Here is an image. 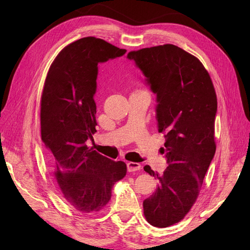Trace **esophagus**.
Listing matches in <instances>:
<instances>
[{
  "label": "esophagus",
  "mask_w": 250,
  "mask_h": 250,
  "mask_svg": "<svg viewBox=\"0 0 250 250\" xmlns=\"http://www.w3.org/2000/svg\"><path fill=\"white\" fill-rule=\"evenodd\" d=\"M141 169V165L139 163H133V162H128L127 163V170L128 172H134Z\"/></svg>",
  "instance_id": "esophagus-1"
}]
</instances>
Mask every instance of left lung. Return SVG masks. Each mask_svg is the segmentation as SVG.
Wrapping results in <instances>:
<instances>
[{"mask_svg":"<svg viewBox=\"0 0 250 250\" xmlns=\"http://www.w3.org/2000/svg\"><path fill=\"white\" fill-rule=\"evenodd\" d=\"M127 58L156 95L157 128L166 138L167 169L158 174L144 167L158 181L143 202L144 215L155 228H168L193 207L214 158L217 96L199 59L174 44L132 51Z\"/></svg>","mask_w":250,"mask_h":250,"instance_id":"8db88e82","label":"left lung"}]
</instances>
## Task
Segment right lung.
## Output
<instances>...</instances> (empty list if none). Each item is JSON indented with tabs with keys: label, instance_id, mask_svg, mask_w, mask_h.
I'll return each instance as SVG.
<instances>
[{
	"label": "right lung",
	"instance_id": "add662e5",
	"mask_svg": "<svg viewBox=\"0 0 250 250\" xmlns=\"http://www.w3.org/2000/svg\"><path fill=\"white\" fill-rule=\"evenodd\" d=\"M125 53L103 40L83 37L62 50L44 81L42 141L59 191L82 213L106 206L113 185L126 175L124 162L109 160L86 146L97 131L98 64Z\"/></svg>",
	"mask_w": 250,
	"mask_h": 250
}]
</instances>
